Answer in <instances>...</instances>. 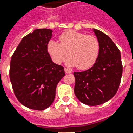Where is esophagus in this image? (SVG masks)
<instances>
[{
    "label": "esophagus",
    "mask_w": 133,
    "mask_h": 133,
    "mask_svg": "<svg viewBox=\"0 0 133 133\" xmlns=\"http://www.w3.org/2000/svg\"><path fill=\"white\" fill-rule=\"evenodd\" d=\"M65 73H71L72 72V70L70 69H69V68H65Z\"/></svg>",
    "instance_id": "1"
}]
</instances>
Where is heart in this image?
Segmentation results:
<instances>
[{
    "instance_id": "b5f03b06",
    "label": "heart",
    "mask_w": 133,
    "mask_h": 133,
    "mask_svg": "<svg viewBox=\"0 0 133 133\" xmlns=\"http://www.w3.org/2000/svg\"><path fill=\"white\" fill-rule=\"evenodd\" d=\"M58 43L50 41L48 50L52 60L61 64L68 61L69 65L80 70L88 69L95 64L100 52V43L94 35H88L75 30H67L59 36Z\"/></svg>"
}]
</instances>
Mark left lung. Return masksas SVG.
I'll use <instances>...</instances> for the list:
<instances>
[{
    "label": "left lung",
    "mask_w": 133,
    "mask_h": 133,
    "mask_svg": "<svg viewBox=\"0 0 133 133\" xmlns=\"http://www.w3.org/2000/svg\"><path fill=\"white\" fill-rule=\"evenodd\" d=\"M100 43V52L92 68L74 72V92L81 103L98 105L110 100L119 88L123 73L120 50L108 35L93 29Z\"/></svg>",
    "instance_id": "obj_1"
}]
</instances>
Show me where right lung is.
Instances as JSON below:
<instances>
[{
    "mask_svg": "<svg viewBox=\"0 0 133 133\" xmlns=\"http://www.w3.org/2000/svg\"><path fill=\"white\" fill-rule=\"evenodd\" d=\"M50 29H36L25 35L13 52L10 79L16 98L28 108L43 110L52 104L64 68L52 63L48 52Z\"/></svg>",
    "mask_w": 133,
    "mask_h": 133,
    "instance_id": "obj_1",
    "label": "right lung"
}]
</instances>
